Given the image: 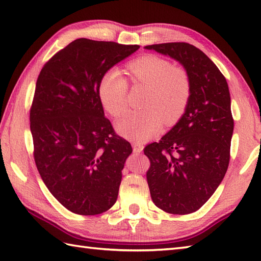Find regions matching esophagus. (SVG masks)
Instances as JSON below:
<instances>
[{"instance_id": "esophagus-1", "label": "esophagus", "mask_w": 261, "mask_h": 261, "mask_svg": "<svg viewBox=\"0 0 261 261\" xmlns=\"http://www.w3.org/2000/svg\"><path fill=\"white\" fill-rule=\"evenodd\" d=\"M132 147H134V152L135 153H140L142 151V149H143V146L141 145V143L137 142V141L132 142Z\"/></svg>"}]
</instances>
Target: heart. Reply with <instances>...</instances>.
Segmentation results:
<instances>
[{
	"mask_svg": "<svg viewBox=\"0 0 261 261\" xmlns=\"http://www.w3.org/2000/svg\"><path fill=\"white\" fill-rule=\"evenodd\" d=\"M135 87H146L141 111H134L118 123L122 135L138 141L147 140L162 130L164 122L171 126L185 114L192 96V81L188 71L174 66L170 60L145 55L126 66ZM129 84L118 68L109 69L98 85V97L108 112L114 116L125 113Z\"/></svg>",
	"mask_w": 261,
	"mask_h": 261,
	"instance_id": "1",
	"label": "heart"
}]
</instances>
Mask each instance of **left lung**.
<instances>
[{"label": "left lung", "mask_w": 261, "mask_h": 261, "mask_svg": "<svg viewBox=\"0 0 261 261\" xmlns=\"http://www.w3.org/2000/svg\"><path fill=\"white\" fill-rule=\"evenodd\" d=\"M146 49L178 60L191 76L185 114L162 140L143 149L150 160L147 181L154 205L166 213L190 214L213 195L229 167L234 124L229 86L212 60L190 43Z\"/></svg>", "instance_id": "obj_1"}]
</instances>
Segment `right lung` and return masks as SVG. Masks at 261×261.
Wrapping results in <instances>:
<instances>
[{"mask_svg": "<svg viewBox=\"0 0 261 261\" xmlns=\"http://www.w3.org/2000/svg\"><path fill=\"white\" fill-rule=\"evenodd\" d=\"M139 48L76 39L38 76L30 109L33 158L49 192L75 214L107 212L118 198L132 147L104 116L98 85L111 67Z\"/></svg>", "mask_w": 261, "mask_h": 261, "instance_id": "right-lung-1", "label": "right lung"}]
</instances>
